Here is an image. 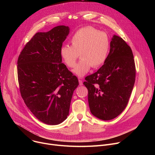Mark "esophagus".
<instances>
[{
    "instance_id": "1",
    "label": "esophagus",
    "mask_w": 155,
    "mask_h": 155,
    "mask_svg": "<svg viewBox=\"0 0 155 155\" xmlns=\"http://www.w3.org/2000/svg\"><path fill=\"white\" fill-rule=\"evenodd\" d=\"M78 81H79V84L80 85V86H82L83 85V82H82V80H78Z\"/></svg>"
}]
</instances>
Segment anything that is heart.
<instances>
[{"label":"heart","mask_w":155,"mask_h":155,"mask_svg":"<svg viewBox=\"0 0 155 155\" xmlns=\"http://www.w3.org/2000/svg\"><path fill=\"white\" fill-rule=\"evenodd\" d=\"M71 46L61 48V56L68 67H75L80 56L81 60L73 70L79 77L84 76L93 67L96 68L107 59L110 49V39L104 32L92 27H85L78 30L72 36Z\"/></svg>","instance_id":"obj_1"}]
</instances>
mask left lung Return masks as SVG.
<instances>
[{"mask_svg":"<svg viewBox=\"0 0 155 155\" xmlns=\"http://www.w3.org/2000/svg\"><path fill=\"white\" fill-rule=\"evenodd\" d=\"M136 66L130 47L119 36L110 41L104 65L83 83L88 90L91 114L102 120H112L126 108L135 83Z\"/></svg>","mask_w":155,"mask_h":155,"instance_id":"obj_1","label":"left lung"}]
</instances>
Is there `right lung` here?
<instances>
[{
	"label": "right lung",
	"mask_w": 155,
	"mask_h": 155,
	"mask_svg": "<svg viewBox=\"0 0 155 155\" xmlns=\"http://www.w3.org/2000/svg\"><path fill=\"white\" fill-rule=\"evenodd\" d=\"M68 26H58L37 32L18 59L20 93L28 108L40 121L56 125L68 118L78 80L62 63L60 50L69 34Z\"/></svg>",
	"instance_id": "obj_1"
}]
</instances>
